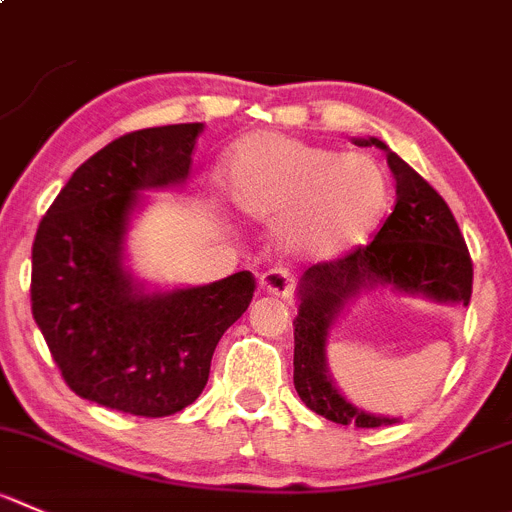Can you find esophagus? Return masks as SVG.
I'll list each match as a JSON object with an SVG mask.
<instances>
[{"label":"esophagus","instance_id":"1","mask_svg":"<svg viewBox=\"0 0 512 512\" xmlns=\"http://www.w3.org/2000/svg\"><path fill=\"white\" fill-rule=\"evenodd\" d=\"M259 289L264 291V294L291 299V294H294V279H291V274L286 269H271L261 276Z\"/></svg>","mask_w":512,"mask_h":512}]
</instances>
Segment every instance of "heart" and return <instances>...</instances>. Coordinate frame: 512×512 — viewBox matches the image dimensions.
<instances>
[{
	"label": "heart",
	"instance_id": "heart-1",
	"mask_svg": "<svg viewBox=\"0 0 512 512\" xmlns=\"http://www.w3.org/2000/svg\"><path fill=\"white\" fill-rule=\"evenodd\" d=\"M233 208L264 223L281 221V241L306 259H337L362 246L389 206L382 165L276 133L236 145L226 165Z\"/></svg>",
	"mask_w": 512,
	"mask_h": 512
}]
</instances>
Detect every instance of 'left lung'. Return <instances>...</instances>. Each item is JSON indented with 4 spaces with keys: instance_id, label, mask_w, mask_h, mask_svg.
<instances>
[{
    "instance_id": "1",
    "label": "left lung",
    "mask_w": 512,
    "mask_h": 512,
    "mask_svg": "<svg viewBox=\"0 0 512 512\" xmlns=\"http://www.w3.org/2000/svg\"><path fill=\"white\" fill-rule=\"evenodd\" d=\"M377 145L397 180V203L374 241L339 259L309 266L299 281V316L294 319V387L301 402L337 425L382 427L397 417H377L354 407L326 374V337L349 299L362 289L389 286L447 304H470L472 261L455 216L440 193L382 140Z\"/></svg>"
}]
</instances>
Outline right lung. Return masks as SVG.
I'll use <instances>...</instances> for the list:
<instances>
[{
    "label": "right lung",
    "mask_w": 512,
    "mask_h": 512,
    "mask_svg": "<svg viewBox=\"0 0 512 512\" xmlns=\"http://www.w3.org/2000/svg\"><path fill=\"white\" fill-rule=\"evenodd\" d=\"M203 123L145 128L80 165L32 246V316L67 387L138 417L193 405L216 344L256 289L251 271L206 286L148 291L123 266L143 191L180 186Z\"/></svg>",
    "instance_id": "1"
}]
</instances>
